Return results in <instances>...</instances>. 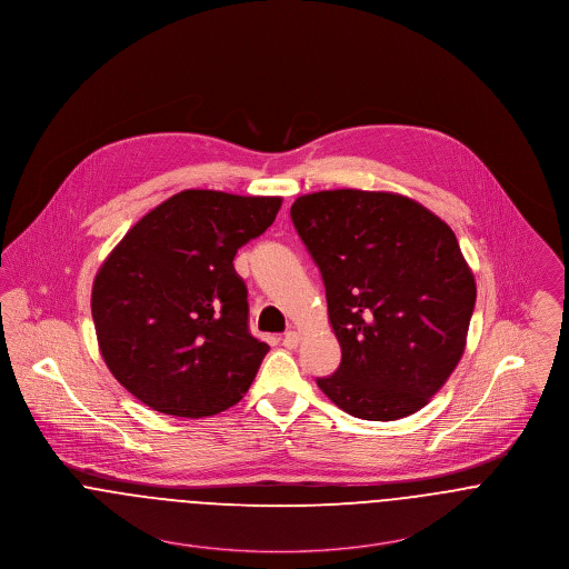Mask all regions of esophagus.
I'll list each match as a JSON object with an SVG mask.
<instances>
[{
	"label": "esophagus",
	"instance_id": "obj_1",
	"mask_svg": "<svg viewBox=\"0 0 569 569\" xmlns=\"http://www.w3.org/2000/svg\"><path fill=\"white\" fill-rule=\"evenodd\" d=\"M299 333L297 331H288V333L283 335V346L288 348V350H295L297 346H299Z\"/></svg>",
	"mask_w": 569,
	"mask_h": 569
}]
</instances>
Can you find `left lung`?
<instances>
[{
    "mask_svg": "<svg viewBox=\"0 0 569 569\" xmlns=\"http://www.w3.org/2000/svg\"><path fill=\"white\" fill-rule=\"evenodd\" d=\"M292 223L320 268L341 363L318 387L343 412L396 421L421 410L467 346L477 286L453 230L387 191L301 196Z\"/></svg>",
    "mask_w": 569,
    "mask_h": 569,
    "instance_id": "8db88e82",
    "label": "left lung"
}]
</instances>
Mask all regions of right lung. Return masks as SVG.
Wrapping results in <instances>:
<instances>
[{"label": "right lung", "instance_id": "obj_1", "mask_svg": "<svg viewBox=\"0 0 569 569\" xmlns=\"http://www.w3.org/2000/svg\"><path fill=\"white\" fill-rule=\"evenodd\" d=\"M281 198L189 189L141 217L102 262L92 318L116 380L152 410L200 419L249 391L270 346L249 333L236 251Z\"/></svg>", "mask_w": 569, "mask_h": 569}]
</instances>
